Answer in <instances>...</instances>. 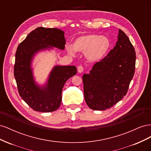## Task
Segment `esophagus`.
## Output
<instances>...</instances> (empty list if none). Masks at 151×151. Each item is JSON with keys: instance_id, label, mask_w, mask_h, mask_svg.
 <instances>
[{"instance_id": "1", "label": "esophagus", "mask_w": 151, "mask_h": 151, "mask_svg": "<svg viewBox=\"0 0 151 151\" xmlns=\"http://www.w3.org/2000/svg\"><path fill=\"white\" fill-rule=\"evenodd\" d=\"M77 71H78L79 73H82L84 71V68L82 65H79L77 67Z\"/></svg>"}]
</instances>
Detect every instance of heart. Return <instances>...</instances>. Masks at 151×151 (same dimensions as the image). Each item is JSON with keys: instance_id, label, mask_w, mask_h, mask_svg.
<instances>
[{"instance_id": "obj_1", "label": "heart", "mask_w": 151, "mask_h": 151, "mask_svg": "<svg viewBox=\"0 0 151 151\" xmlns=\"http://www.w3.org/2000/svg\"><path fill=\"white\" fill-rule=\"evenodd\" d=\"M111 48V42L107 36L90 34L79 36L73 45L67 46L70 55L77 52L84 53V57L89 62H99L107 55Z\"/></svg>"}]
</instances>
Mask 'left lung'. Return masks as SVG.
Returning <instances> with one entry per match:
<instances>
[{"instance_id":"left-lung-1","label":"left lung","mask_w":151,"mask_h":151,"mask_svg":"<svg viewBox=\"0 0 151 151\" xmlns=\"http://www.w3.org/2000/svg\"><path fill=\"white\" fill-rule=\"evenodd\" d=\"M135 58L133 45L119 29L115 47L83 76L85 101L91 109L105 110L125 96L134 75Z\"/></svg>"}]
</instances>
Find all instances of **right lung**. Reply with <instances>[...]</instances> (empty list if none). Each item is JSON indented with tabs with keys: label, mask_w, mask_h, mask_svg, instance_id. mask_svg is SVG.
<instances>
[{
	"label": "right lung",
	"mask_w": 151,
	"mask_h": 151,
	"mask_svg": "<svg viewBox=\"0 0 151 151\" xmlns=\"http://www.w3.org/2000/svg\"><path fill=\"white\" fill-rule=\"evenodd\" d=\"M65 45L63 31L39 27L29 33L17 48L14 73L18 92L35 111L52 112L60 107L63 86L68 79L77 74V68L74 65L55 66L47 84L40 86L35 83L33 75V58L41 50L53 47L64 50Z\"/></svg>",
	"instance_id": "obj_1"
}]
</instances>
